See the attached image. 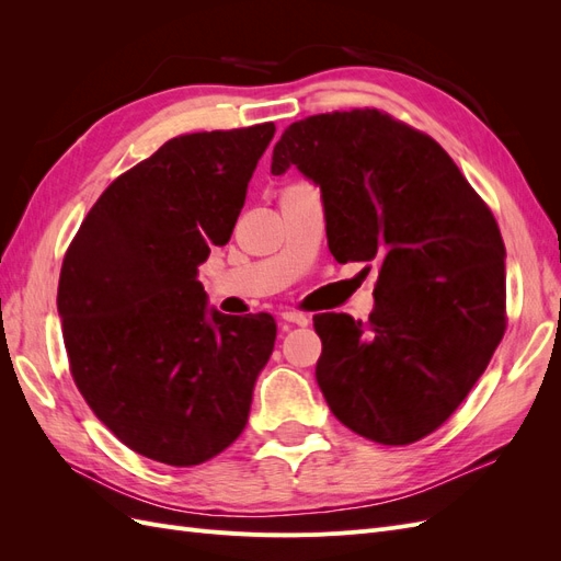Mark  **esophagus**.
Masks as SVG:
<instances>
[{"mask_svg":"<svg viewBox=\"0 0 561 561\" xmlns=\"http://www.w3.org/2000/svg\"><path fill=\"white\" fill-rule=\"evenodd\" d=\"M280 318H283V322H293V325H299V328L309 325V316H304L299 311H283Z\"/></svg>","mask_w":561,"mask_h":561,"instance_id":"1","label":"esophagus"}]
</instances>
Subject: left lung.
<instances>
[{
  "instance_id": "1",
  "label": "left lung",
  "mask_w": 561,
  "mask_h": 561,
  "mask_svg": "<svg viewBox=\"0 0 561 561\" xmlns=\"http://www.w3.org/2000/svg\"><path fill=\"white\" fill-rule=\"evenodd\" d=\"M320 186L336 262H379L367 322L322 313L316 381L346 428L410 445L454 414L505 332V248L447 151L377 110L309 116L274 147Z\"/></svg>"
}]
</instances>
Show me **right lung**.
Masks as SVG:
<instances>
[{"mask_svg": "<svg viewBox=\"0 0 561 561\" xmlns=\"http://www.w3.org/2000/svg\"><path fill=\"white\" fill-rule=\"evenodd\" d=\"M274 133L168 140L107 186L65 254L58 316L75 383L151 461L198 466L245 428L276 322L208 307L198 266L231 239Z\"/></svg>", "mask_w": 561, "mask_h": 561, "instance_id": "right-lung-1", "label": "right lung"}]
</instances>
